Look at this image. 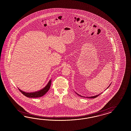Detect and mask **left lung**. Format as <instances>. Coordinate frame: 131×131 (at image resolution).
<instances>
[{"label": "left lung", "mask_w": 131, "mask_h": 131, "mask_svg": "<svg viewBox=\"0 0 131 131\" xmlns=\"http://www.w3.org/2000/svg\"><path fill=\"white\" fill-rule=\"evenodd\" d=\"M108 88V87H107ZM95 95V96H91V97H88V98H92V99H94V98H95V97H96L97 96H98V95ZM88 98V97H87Z\"/></svg>", "instance_id": "obj_1"}]
</instances>
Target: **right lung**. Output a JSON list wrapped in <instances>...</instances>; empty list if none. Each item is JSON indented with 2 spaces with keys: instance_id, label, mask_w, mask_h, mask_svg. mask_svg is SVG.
Returning <instances> with one entry per match:
<instances>
[{
  "instance_id": "add662e5",
  "label": "right lung",
  "mask_w": 131,
  "mask_h": 131,
  "mask_svg": "<svg viewBox=\"0 0 131 131\" xmlns=\"http://www.w3.org/2000/svg\"><path fill=\"white\" fill-rule=\"evenodd\" d=\"M51 80L49 81L48 82V84L47 86L43 88V89L40 90L39 91L36 92L34 93H26L24 92L23 91L20 90L19 89L20 91L24 95L28 97H30V98H36V97H40L44 95L48 91L49 89L50 86H51Z\"/></svg>"
}]
</instances>
